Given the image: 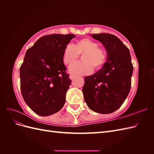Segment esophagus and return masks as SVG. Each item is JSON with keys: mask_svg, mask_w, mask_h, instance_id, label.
<instances>
[{"mask_svg": "<svg viewBox=\"0 0 154 154\" xmlns=\"http://www.w3.org/2000/svg\"><path fill=\"white\" fill-rule=\"evenodd\" d=\"M76 77V76L72 75V74H71V75H70V76H69V78H70V79H71V80H74V79Z\"/></svg>", "mask_w": 154, "mask_h": 154, "instance_id": "1", "label": "esophagus"}]
</instances>
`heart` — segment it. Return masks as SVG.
<instances>
[{
  "mask_svg": "<svg viewBox=\"0 0 154 154\" xmlns=\"http://www.w3.org/2000/svg\"><path fill=\"white\" fill-rule=\"evenodd\" d=\"M96 42L89 38L78 40L73 45L69 44L63 49V62L69 65L75 62L79 55H82V62H76L69 67L70 73L77 75H86L91 74L95 69H100L105 63L106 54L105 51L99 48Z\"/></svg>",
  "mask_w": 154,
  "mask_h": 154,
  "instance_id": "b5f03b06",
  "label": "heart"
}]
</instances>
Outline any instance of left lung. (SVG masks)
<instances>
[{"label":"left lung","mask_w":154,"mask_h":154,"mask_svg":"<svg viewBox=\"0 0 154 154\" xmlns=\"http://www.w3.org/2000/svg\"><path fill=\"white\" fill-rule=\"evenodd\" d=\"M104 45L107 53L103 66L85 77L83 94L91 110L110 114L122 105L131 87L133 66L129 49L117 36L109 33L91 34Z\"/></svg>","instance_id":"left-lung-1"}]
</instances>
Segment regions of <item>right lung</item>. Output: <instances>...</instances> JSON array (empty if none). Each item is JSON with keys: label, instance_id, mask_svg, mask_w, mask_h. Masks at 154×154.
I'll return each mask as SVG.
<instances>
[{"label": "right lung", "instance_id": "1", "mask_svg": "<svg viewBox=\"0 0 154 154\" xmlns=\"http://www.w3.org/2000/svg\"><path fill=\"white\" fill-rule=\"evenodd\" d=\"M74 37L72 34L45 35L26 51L20 68V89L26 103L36 114L52 115L65 104L71 80L62 54Z\"/></svg>", "mask_w": 154, "mask_h": 154}]
</instances>
